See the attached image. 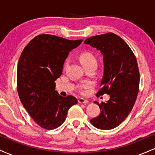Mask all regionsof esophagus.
Returning a JSON list of instances; mask_svg holds the SVG:
<instances>
[{"label":"esophagus","mask_w":155,"mask_h":155,"mask_svg":"<svg viewBox=\"0 0 155 155\" xmlns=\"http://www.w3.org/2000/svg\"><path fill=\"white\" fill-rule=\"evenodd\" d=\"M78 102H79V104H88L89 101L87 100H85V99L84 98H79V100H78Z\"/></svg>","instance_id":"esophagus-1"}]
</instances>
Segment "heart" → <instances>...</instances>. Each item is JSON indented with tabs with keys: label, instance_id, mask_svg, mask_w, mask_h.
Instances as JSON below:
<instances>
[{
	"label": "heart",
	"instance_id": "heart-1",
	"mask_svg": "<svg viewBox=\"0 0 155 155\" xmlns=\"http://www.w3.org/2000/svg\"><path fill=\"white\" fill-rule=\"evenodd\" d=\"M79 59L83 66H86V65H87L90 63H96V59L95 57L92 54L88 52L82 53V54L80 55Z\"/></svg>",
	"mask_w": 155,
	"mask_h": 155
}]
</instances>
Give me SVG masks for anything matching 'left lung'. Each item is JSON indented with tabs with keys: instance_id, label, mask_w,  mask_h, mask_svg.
I'll return each mask as SVG.
<instances>
[{
	"instance_id": "8db88e82",
	"label": "left lung",
	"mask_w": 155,
	"mask_h": 155,
	"mask_svg": "<svg viewBox=\"0 0 155 155\" xmlns=\"http://www.w3.org/2000/svg\"><path fill=\"white\" fill-rule=\"evenodd\" d=\"M84 43L103 56L104 74L97 95H110L106 103L95 101L101 111L90 122L98 129H113L128 116L136 101L140 81L136 58L123 39L113 33L90 37Z\"/></svg>"
}]
</instances>
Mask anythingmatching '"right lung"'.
<instances>
[{"label":"right lung","mask_w":155,"mask_h":155,"mask_svg":"<svg viewBox=\"0 0 155 155\" xmlns=\"http://www.w3.org/2000/svg\"><path fill=\"white\" fill-rule=\"evenodd\" d=\"M82 41L38 35L20 55L17 71L19 99L33 120L44 129L61 125L69 108L77 104V99L71 95H60L54 81L61 76L69 52Z\"/></svg>","instance_id":"1"}]
</instances>
